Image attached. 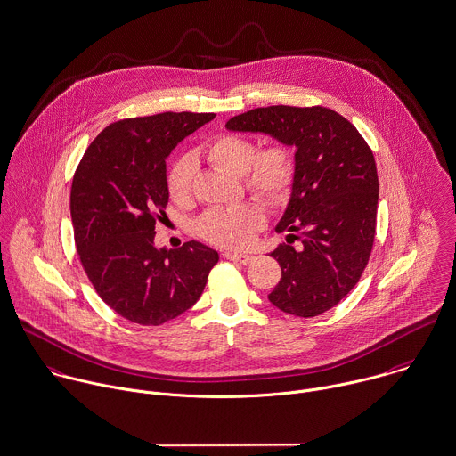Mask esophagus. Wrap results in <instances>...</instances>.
Instances as JSON below:
<instances>
[{
  "mask_svg": "<svg viewBox=\"0 0 456 456\" xmlns=\"http://www.w3.org/2000/svg\"><path fill=\"white\" fill-rule=\"evenodd\" d=\"M224 258H226V260H232V262H239V264H242V265H248V264H251V262L255 260V256H251V255L230 253V251H226V253H224Z\"/></svg>",
  "mask_w": 456,
  "mask_h": 456,
  "instance_id": "obj_1",
  "label": "esophagus"
}]
</instances>
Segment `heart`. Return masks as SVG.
<instances>
[{"instance_id":"b5f03b06","label":"heart","mask_w":456,"mask_h":456,"mask_svg":"<svg viewBox=\"0 0 456 456\" xmlns=\"http://www.w3.org/2000/svg\"><path fill=\"white\" fill-rule=\"evenodd\" d=\"M203 153L214 166L242 176L246 189L258 200L280 205L292 192L296 180V159L283 143H273L256 151L251 138L223 133L210 138ZM194 159L178 157L166 175L169 198L176 205H187L192 200ZM264 224V212L255 203H242L230 208L208 210L198 223L200 235L219 248L240 249L251 244L256 230Z\"/></svg>"}]
</instances>
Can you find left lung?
I'll list each match as a JSON object with an SVG mask.
<instances>
[{
  "label": "left lung",
  "mask_w": 456,
  "mask_h": 456,
  "mask_svg": "<svg viewBox=\"0 0 456 456\" xmlns=\"http://www.w3.org/2000/svg\"><path fill=\"white\" fill-rule=\"evenodd\" d=\"M226 129L296 147V180L276 226L289 235L271 253L281 280L269 301L303 318L334 307L359 281L373 248L379 176L371 149L346 118L322 106L256 108L230 118Z\"/></svg>",
  "instance_id": "8db88e82"
}]
</instances>
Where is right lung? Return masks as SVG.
Wrapping results in <instances>:
<instances>
[{"mask_svg": "<svg viewBox=\"0 0 456 456\" xmlns=\"http://www.w3.org/2000/svg\"><path fill=\"white\" fill-rule=\"evenodd\" d=\"M214 113H159L108 126L86 149L70 189L83 269L101 299L140 325L176 318L203 294L217 251L191 240L155 248L167 205L166 159Z\"/></svg>", "mask_w": 456, "mask_h": 456, "instance_id": "obj_1", "label": "right lung"}]
</instances>
